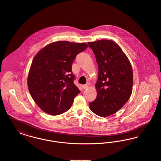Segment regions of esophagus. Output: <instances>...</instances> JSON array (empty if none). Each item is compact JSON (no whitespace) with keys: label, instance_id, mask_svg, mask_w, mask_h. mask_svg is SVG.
<instances>
[{"label":"esophagus","instance_id":"obj_1","mask_svg":"<svg viewBox=\"0 0 161 161\" xmlns=\"http://www.w3.org/2000/svg\"><path fill=\"white\" fill-rule=\"evenodd\" d=\"M88 84H85V85H83V86H82V88H83V89H87V87H88Z\"/></svg>","mask_w":161,"mask_h":161}]
</instances>
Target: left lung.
<instances>
[{"mask_svg":"<svg viewBox=\"0 0 161 161\" xmlns=\"http://www.w3.org/2000/svg\"><path fill=\"white\" fill-rule=\"evenodd\" d=\"M87 44L98 66L97 96L89 107L96 115L106 117L118 111L130 98L133 81L131 66L114 41L101 40Z\"/></svg>","mask_w":161,"mask_h":161,"instance_id":"8db88e82","label":"left lung"}]
</instances>
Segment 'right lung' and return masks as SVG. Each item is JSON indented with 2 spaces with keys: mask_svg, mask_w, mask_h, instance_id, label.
Listing matches in <instances>:
<instances>
[{
  "mask_svg": "<svg viewBox=\"0 0 161 161\" xmlns=\"http://www.w3.org/2000/svg\"><path fill=\"white\" fill-rule=\"evenodd\" d=\"M86 43L68 41L53 42L34 58L28 77L29 91L43 111L58 115L68 111L80 91L74 83L72 66Z\"/></svg>",
  "mask_w": 161,
  "mask_h": 161,
  "instance_id": "1",
  "label": "right lung"
}]
</instances>
